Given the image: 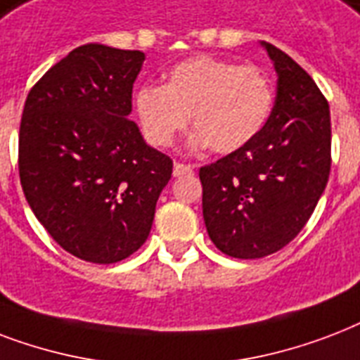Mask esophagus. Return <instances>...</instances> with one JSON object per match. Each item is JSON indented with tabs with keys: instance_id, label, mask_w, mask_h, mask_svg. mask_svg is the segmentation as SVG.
Segmentation results:
<instances>
[{
	"instance_id": "esophagus-1",
	"label": "esophagus",
	"mask_w": 360,
	"mask_h": 360,
	"mask_svg": "<svg viewBox=\"0 0 360 360\" xmlns=\"http://www.w3.org/2000/svg\"><path fill=\"white\" fill-rule=\"evenodd\" d=\"M193 174V167L186 165V163H174V169H172V176H189Z\"/></svg>"
}]
</instances>
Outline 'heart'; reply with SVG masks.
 Returning <instances> with one entry per match:
<instances>
[{"instance_id":"obj_1","label":"heart","mask_w":360,"mask_h":360,"mask_svg":"<svg viewBox=\"0 0 360 360\" xmlns=\"http://www.w3.org/2000/svg\"><path fill=\"white\" fill-rule=\"evenodd\" d=\"M274 108V86L257 65L197 56L176 63L167 84H144L135 91V112L154 146H171L189 124L193 142L231 154L264 129Z\"/></svg>"}]
</instances>
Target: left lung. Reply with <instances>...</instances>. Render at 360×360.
<instances>
[{"label": "left lung", "mask_w": 360, "mask_h": 360, "mask_svg": "<svg viewBox=\"0 0 360 360\" xmlns=\"http://www.w3.org/2000/svg\"><path fill=\"white\" fill-rule=\"evenodd\" d=\"M278 73L264 129L244 148L200 167L202 218L219 252L259 259L299 235L330 172L328 101L310 75L264 43Z\"/></svg>", "instance_id": "obj_1"}]
</instances>
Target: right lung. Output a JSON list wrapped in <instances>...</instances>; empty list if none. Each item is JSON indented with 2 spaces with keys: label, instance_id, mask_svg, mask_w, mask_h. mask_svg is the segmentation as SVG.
Segmentation results:
<instances>
[{
  "label": "right lung",
  "instance_id": "add662e5",
  "mask_svg": "<svg viewBox=\"0 0 360 360\" xmlns=\"http://www.w3.org/2000/svg\"><path fill=\"white\" fill-rule=\"evenodd\" d=\"M144 52L82 44L27 94L18 174L49 235L88 263L110 264L146 242L172 160L129 120Z\"/></svg>",
  "mask_w": 360,
  "mask_h": 360
}]
</instances>
